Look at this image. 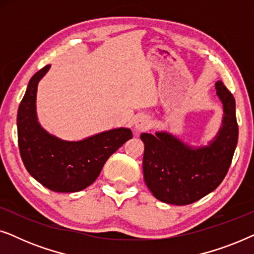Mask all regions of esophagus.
<instances>
[{
    "label": "esophagus",
    "instance_id": "esophagus-1",
    "mask_svg": "<svg viewBox=\"0 0 254 254\" xmlns=\"http://www.w3.org/2000/svg\"><path fill=\"white\" fill-rule=\"evenodd\" d=\"M150 127H151V120L149 117L141 116L137 118L136 121H135V129H136L137 131L147 130Z\"/></svg>",
    "mask_w": 254,
    "mask_h": 254
}]
</instances>
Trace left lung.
I'll list each match as a JSON object with an SVG mask.
<instances>
[{"label": "left lung", "instance_id": "left-lung-1", "mask_svg": "<svg viewBox=\"0 0 254 254\" xmlns=\"http://www.w3.org/2000/svg\"><path fill=\"white\" fill-rule=\"evenodd\" d=\"M223 105L222 126L207 145H190L169 131L142 133L143 177L162 202L184 206L200 200L223 182L238 141L236 103L222 81L215 83Z\"/></svg>", "mask_w": 254, "mask_h": 254}]
</instances>
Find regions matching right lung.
<instances>
[{"label": "right lung", "instance_id": "obj_1", "mask_svg": "<svg viewBox=\"0 0 254 254\" xmlns=\"http://www.w3.org/2000/svg\"><path fill=\"white\" fill-rule=\"evenodd\" d=\"M46 65L31 77L17 113L20 157L31 176L48 190L72 193L98 178L104 164L125 142L130 128H114L79 141H65L48 133L38 121V83L50 70Z\"/></svg>", "mask_w": 254, "mask_h": 254}]
</instances>
